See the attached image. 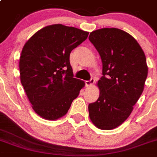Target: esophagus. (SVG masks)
<instances>
[{
	"instance_id": "obj_1",
	"label": "esophagus",
	"mask_w": 157,
	"mask_h": 157,
	"mask_svg": "<svg viewBox=\"0 0 157 157\" xmlns=\"http://www.w3.org/2000/svg\"><path fill=\"white\" fill-rule=\"evenodd\" d=\"M94 83V79H90V80H87V81H85V84L87 87H90V86L93 85Z\"/></svg>"
}]
</instances>
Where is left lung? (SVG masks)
<instances>
[{
    "label": "left lung",
    "instance_id": "1",
    "mask_svg": "<svg viewBox=\"0 0 157 157\" xmlns=\"http://www.w3.org/2000/svg\"><path fill=\"white\" fill-rule=\"evenodd\" d=\"M89 40L100 54L102 76L98 99L89 104V116L100 129L121 125L141 96L148 74L144 52L128 33L116 28L90 32Z\"/></svg>",
    "mask_w": 157,
    "mask_h": 157
}]
</instances>
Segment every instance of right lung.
<instances>
[{
    "label": "right lung",
    "instance_id": "obj_1",
    "mask_svg": "<svg viewBox=\"0 0 157 157\" xmlns=\"http://www.w3.org/2000/svg\"><path fill=\"white\" fill-rule=\"evenodd\" d=\"M88 34L56 24L38 31L25 44L19 60L21 83L32 108L42 118L64 116L85 85L74 78L70 54Z\"/></svg>",
    "mask_w": 157,
    "mask_h": 157
}]
</instances>
